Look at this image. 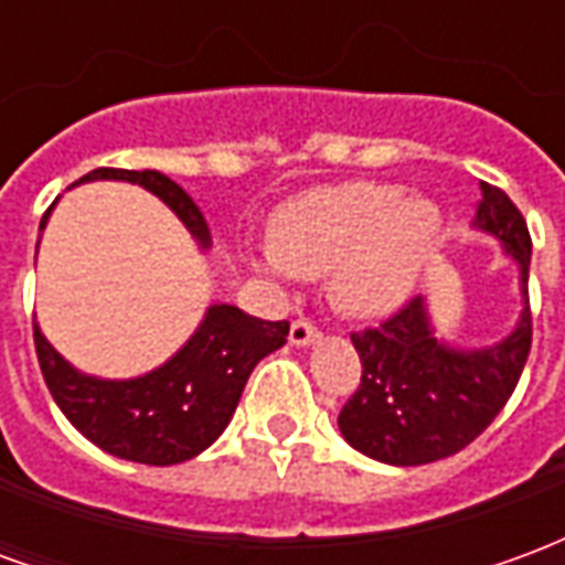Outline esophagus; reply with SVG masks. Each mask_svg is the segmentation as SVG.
I'll list each match as a JSON object with an SVG mask.
<instances>
[{
    "instance_id": "obj_1",
    "label": "esophagus",
    "mask_w": 565,
    "mask_h": 565,
    "mask_svg": "<svg viewBox=\"0 0 565 565\" xmlns=\"http://www.w3.org/2000/svg\"><path fill=\"white\" fill-rule=\"evenodd\" d=\"M320 339V330L315 323H308V320H294L290 323V344L296 348H306V344H315Z\"/></svg>"
}]
</instances>
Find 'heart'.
Wrapping results in <instances>:
<instances>
[{"mask_svg": "<svg viewBox=\"0 0 565 565\" xmlns=\"http://www.w3.org/2000/svg\"><path fill=\"white\" fill-rule=\"evenodd\" d=\"M441 235V209L391 181L311 186L275 211L254 266L275 278H327L348 320H379L408 302Z\"/></svg>", "mask_w": 565, "mask_h": 565, "instance_id": "1", "label": "heart"}]
</instances>
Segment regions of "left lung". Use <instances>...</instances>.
Instances as JSON below:
<instances>
[{"label": "left lung", "mask_w": 565, "mask_h": 565, "mask_svg": "<svg viewBox=\"0 0 565 565\" xmlns=\"http://www.w3.org/2000/svg\"><path fill=\"white\" fill-rule=\"evenodd\" d=\"M472 226L502 242L505 257L521 271V318L502 342L457 348L438 339L424 296H417L375 330L354 332L363 379L344 403L339 429L351 448L372 460L391 466L445 460L481 436L518 387L533 344L530 230L518 205L484 181Z\"/></svg>", "instance_id": "left-lung-1"}]
</instances>
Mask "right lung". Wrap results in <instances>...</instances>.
<instances>
[{
    "mask_svg": "<svg viewBox=\"0 0 565 565\" xmlns=\"http://www.w3.org/2000/svg\"><path fill=\"white\" fill-rule=\"evenodd\" d=\"M84 181H129L145 186L178 214L202 250L211 247L209 223L199 205L186 196L184 186L162 172L93 169L78 184ZM51 209L44 211L42 230ZM287 320L250 318L242 308L223 302L209 306L196 332L162 366L139 379L111 381L84 375L66 356L56 354L39 323L32 327L44 384L68 424L105 454L145 466L184 462L217 441L233 420L254 366L287 342Z\"/></svg>",
    "mask_w": 565,
    "mask_h": 565,
    "instance_id": "obj_1",
    "label": "right lung"
}]
</instances>
